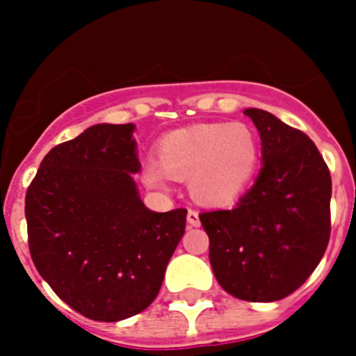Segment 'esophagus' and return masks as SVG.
<instances>
[{
	"instance_id": "34e87169",
	"label": "esophagus",
	"mask_w": 356,
	"mask_h": 356,
	"mask_svg": "<svg viewBox=\"0 0 356 356\" xmlns=\"http://www.w3.org/2000/svg\"><path fill=\"white\" fill-rule=\"evenodd\" d=\"M188 224L191 225V227H200V224H201L198 211L193 210V208H189L188 210Z\"/></svg>"
}]
</instances>
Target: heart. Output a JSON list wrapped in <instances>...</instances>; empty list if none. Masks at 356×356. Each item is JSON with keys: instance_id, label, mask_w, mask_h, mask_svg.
<instances>
[{"instance_id": "b5f03b06", "label": "heart", "mask_w": 356, "mask_h": 356, "mask_svg": "<svg viewBox=\"0 0 356 356\" xmlns=\"http://www.w3.org/2000/svg\"><path fill=\"white\" fill-rule=\"evenodd\" d=\"M260 160V143L243 122H213L168 132L156 146V163L146 165L145 181L163 188L167 175L191 179L201 203L227 204L248 188Z\"/></svg>"}]
</instances>
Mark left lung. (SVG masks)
I'll use <instances>...</instances> for the list:
<instances>
[{
  "label": "left lung",
  "mask_w": 356,
  "mask_h": 356,
  "mask_svg": "<svg viewBox=\"0 0 356 356\" xmlns=\"http://www.w3.org/2000/svg\"><path fill=\"white\" fill-rule=\"evenodd\" d=\"M261 139L253 188L232 210L200 213L218 284L245 301L294 293L331 238V172L315 143L275 115L246 108Z\"/></svg>",
  "instance_id": "1"
}]
</instances>
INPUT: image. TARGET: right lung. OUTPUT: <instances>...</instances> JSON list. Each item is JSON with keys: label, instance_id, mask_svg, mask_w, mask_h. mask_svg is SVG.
<instances>
[{"label": "right lung", "instance_id": "add662e5", "mask_svg": "<svg viewBox=\"0 0 356 356\" xmlns=\"http://www.w3.org/2000/svg\"><path fill=\"white\" fill-rule=\"evenodd\" d=\"M132 124H98L49 149L25 195L29 251L41 277L91 321L117 322L156 298L186 208L145 207Z\"/></svg>", "mask_w": 356, "mask_h": 356}]
</instances>
